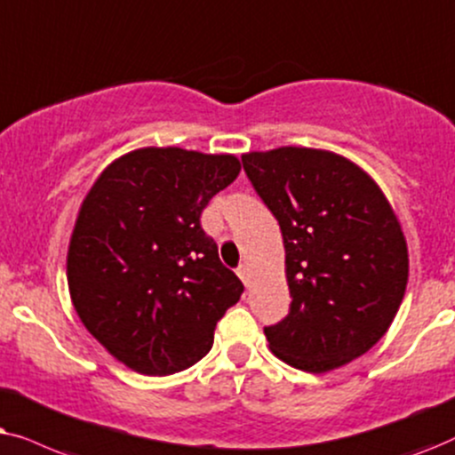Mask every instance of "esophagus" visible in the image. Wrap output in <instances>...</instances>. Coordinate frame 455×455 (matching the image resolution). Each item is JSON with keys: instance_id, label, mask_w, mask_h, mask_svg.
Listing matches in <instances>:
<instances>
[{"instance_id": "1", "label": "esophagus", "mask_w": 455, "mask_h": 455, "mask_svg": "<svg viewBox=\"0 0 455 455\" xmlns=\"http://www.w3.org/2000/svg\"><path fill=\"white\" fill-rule=\"evenodd\" d=\"M237 275H239L241 281L245 283V287H250V266H247V264H241L239 268H237Z\"/></svg>"}]
</instances>
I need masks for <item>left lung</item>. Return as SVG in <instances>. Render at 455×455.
I'll list each match as a JSON object with an SVG mask.
<instances>
[{
  "mask_svg": "<svg viewBox=\"0 0 455 455\" xmlns=\"http://www.w3.org/2000/svg\"><path fill=\"white\" fill-rule=\"evenodd\" d=\"M283 233L289 314L266 326L272 354L326 372L366 354L408 284V245L379 185L347 157L312 148L241 156Z\"/></svg>",
  "mask_w": 455,
  "mask_h": 455,
  "instance_id": "8db88e82",
  "label": "left lung"
}]
</instances>
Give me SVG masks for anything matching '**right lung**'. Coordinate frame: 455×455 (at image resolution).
<instances>
[{"label":"right lung","mask_w":455,"mask_h":455,"mask_svg":"<svg viewBox=\"0 0 455 455\" xmlns=\"http://www.w3.org/2000/svg\"><path fill=\"white\" fill-rule=\"evenodd\" d=\"M239 171L231 154L143 148L114 160L83 199L66 259L72 306L135 372L166 377L202 360L243 293L199 222Z\"/></svg>","instance_id":"add662e5"}]
</instances>
